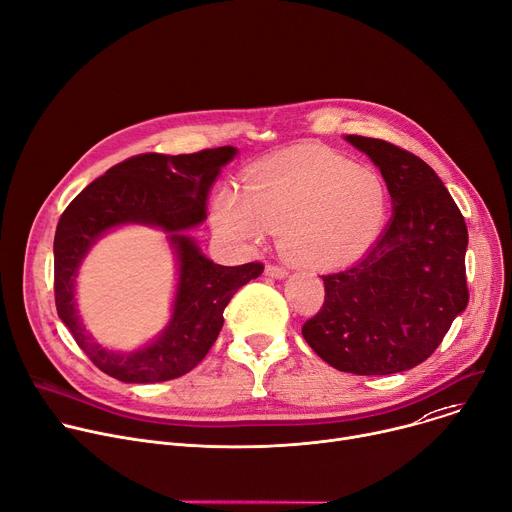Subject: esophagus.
Returning <instances> with one entry per match:
<instances>
[{"instance_id":"esophagus-1","label":"esophagus","mask_w":512,"mask_h":512,"mask_svg":"<svg viewBox=\"0 0 512 512\" xmlns=\"http://www.w3.org/2000/svg\"><path fill=\"white\" fill-rule=\"evenodd\" d=\"M265 275L275 277V280H282V277H286V275H288V269H286V267H282V265L267 263V265H265Z\"/></svg>"}]
</instances>
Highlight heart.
<instances>
[{"instance_id":"1","label":"heart","mask_w":512,"mask_h":512,"mask_svg":"<svg viewBox=\"0 0 512 512\" xmlns=\"http://www.w3.org/2000/svg\"><path fill=\"white\" fill-rule=\"evenodd\" d=\"M243 192L222 190L212 220L222 235L259 245L280 232L284 251L310 265H337L374 243L388 216L376 167L327 149L292 151L247 171Z\"/></svg>"}]
</instances>
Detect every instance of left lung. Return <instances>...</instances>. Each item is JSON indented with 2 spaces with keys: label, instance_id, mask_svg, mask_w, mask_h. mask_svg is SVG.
Returning a JSON list of instances; mask_svg holds the SVG:
<instances>
[{
  "label": "left lung",
  "instance_id": "8db88e82",
  "mask_svg": "<svg viewBox=\"0 0 512 512\" xmlns=\"http://www.w3.org/2000/svg\"><path fill=\"white\" fill-rule=\"evenodd\" d=\"M347 141L380 167L394 216L363 259L322 275L324 302L302 335L339 371L388 376L431 357L466 310L468 226L421 157L382 138Z\"/></svg>",
  "mask_w": 512,
  "mask_h": 512
}]
</instances>
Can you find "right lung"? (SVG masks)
<instances>
[{"mask_svg": "<svg viewBox=\"0 0 512 512\" xmlns=\"http://www.w3.org/2000/svg\"><path fill=\"white\" fill-rule=\"evenodd\" d=\"M237 149L192 155L145 153L110 167L65 208L55 232V304L77 345L104 374L126 384H157L192 371L214 345L224 308L235 292L261 275L263 263L224 267L181 235L206 218V198L220 167ZM141 221L172 232L180 257L174 318L151 347L134 354L106 352L84 335L72 292L76 267L91 242L112 225Z\"/></svg>", "mask_w": 512, "mask_h": 512, "instance_id": "1", "label": "right lung"}]
</instances>
